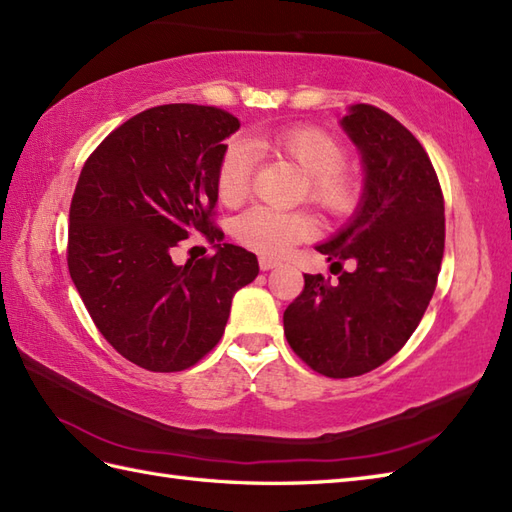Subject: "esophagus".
Masks as SVG:
<instances>
[{
    "label": "esophagus",
    "instance_id": "esophagus-1",
    "mask_svg": "<svg viewBox=\"0 0 512 512\" xmlns=\"http://www.w3.org/2000/svg\"><path fill=\"white\" fill-rule=\"evenodd\" d=\"M279 264H281L279 259H272V257H266V255L259 257V268L261 270H272V268H277Z\"/></svg>",
    "mask_w": 512,
    "mask_h": 512
}]
</instances>
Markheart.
Masks as SVG:
<instances>
[{
  "label": "heart",
  "mask_w": 512,
  "mask_h": 512,
  "mask_svg": "<svg viewBox=\"0 0 512 512\" xmlns=\"http://www.w3.org/2000/svg\"><path fill=\"white\" fill-rule=\"evenodd\" d=\"M251 146L259 152L279 154L290 159L307 176L310 200L329 216H349L360 200V178L344 165V148L327 130L301 124L257 135ZM244 141H231L224 148L216 189L224 205H240L251 192L255 154ZM237 242L261 255H283L292 246L316 235V222L310 213L279 211L270 207H253L244 211L233 224Z\"/></svg>",
  "instance_id": "obj_1"
}]
</instances>
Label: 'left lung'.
<instances>
[{"label":"left lung","instance_id":"obj_1","mask_svg":"<svg viewBox=\"0 0 512 512\" xmlns=\"http://www.w3.org/2000/svg\"><path fill=\"white\" fill-rule=\"evenodd\" d=\"M340 124L362 154L366 178L347 227L316 246L338 281L305 275L303 292L283 312L292 351L334 379L373 371L408 342L432 301L445 251V200L419 139L371 104H353Z\"/></svg>","mask_w":512,"mask_h":512}]
</instances>
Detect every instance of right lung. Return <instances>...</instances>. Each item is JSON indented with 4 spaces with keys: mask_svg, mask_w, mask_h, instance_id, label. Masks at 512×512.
<instances>
[{
    "mask_svg": "<svg viewBox=\"0 0 512 512\" xmlns=\"http://www.w3.org/2000/svg\"><path fill=\"white\" fill-rule=\"evenodd\" d=\"M235 115L163 104L117 126L82 165L69 207L67 266L95 327L154 373L194 366L220 342L233 294L259 275L253 253L220 244L216 172ZM202 232L217 255L171 261Z\"/></svg>",
    "mask_w": 512,
    "mask_h": 512,
    "instance_id": "right-lung-1",
    "label": "right lung"
}]
</instances>
